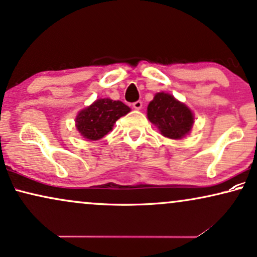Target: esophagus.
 Instances as JSON below:
<instances>
[{
	"instance_id": "obj_1",
	"label": "esophagus",
	"mask_w": 257,
	"mask_h": 257,
	"mask_svg": "<svg viewBox=\"0 0 257 257\" xmlns=\"http://www.w3.org/2000/svg\"><path fill=\"white\" fill-rule=\"evenodd\" d=\"M142 105H144V103H142L141 100H136V102L133 103V108L136 109V110L142 109Z\"/></svg>"
}]
</instances>
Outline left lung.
I'll list each match as a JSON object with an SVG mask.
<instances>
[{
    "label": "left lung",
    "instance_id": "obj_1",
    "mask_svg": "<svg viewBox=\"0 0 257 257\" xmlns=\"http://www.w3.org/2000/svg\"><path fill=\"white\" fill-rule=\"evenodd\" d=\"M149 121L170 139H181L191 131L193 115L186 105L168 93H157L147 108Z\"/></svg>",
    "mask_w": 257,
    "mask_h": 257
}]
</instances>
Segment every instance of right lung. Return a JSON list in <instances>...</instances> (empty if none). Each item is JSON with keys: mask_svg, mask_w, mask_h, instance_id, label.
Wrapping results in <instances>:
<instances>
[{"mask_svg": "<svg viewBox=\"0 0 257 257\" xmlns=\"http://www.w3.org/2000/svg\"><path fill=\"white\" fill-rule=\"evenodd\" d=\"M129 111V106L121 100L98 99L78 113L77 129L85 139L99 140L111 131L113 123Z\"/></svg>", "mask_w": 257, "mask_h": 257, "instance_id": "right-lung-1", "label": "right lung"}]
</instances>
